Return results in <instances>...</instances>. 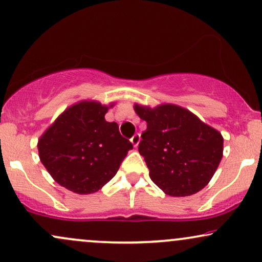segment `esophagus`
Listing matches in <instances>:
<instances>
[{"label":"esophagus","instance_id":"1","mask_svg":"<svg viewBox=\"0 0 262 262\" xmlns=\"http://www.w3.org/2000/svg\"><path fill=\"white\" fill-rule=\"evenodd\" d=\"M130 141H132V144L134 145V147H137L138 145H139V143H140V134H134L133 137H132V139H130Z\"/></svg>","mask_w":262,"mask_h":262}]
</instances>
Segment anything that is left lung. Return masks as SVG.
<instances>
[{"label":"left lung","mask_w":262,"mask_h":262,"mask_svg":"<svg viewBox=\"0 0 262 262\" xmlns=\"http://www.w3.org/2000/svg\"><path fill=\"white\" fill-rule=\"evenodd\" d=\"M134 111L147 124L139 152L151 181L171 196H189L206 187L223 156L221 133L172 103L154 108L135 103Z\"/></svg>","instance_id":"obj_1"}]
</instances>
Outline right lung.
Listing matches in <instances>:
<instances>
[{
	"label": "right lung",
	"mask_w": 262,
	"mask_h": 262,
	"mask_svg": "<svg viewBox=\"0 0 262 262\" xmlns=\"http://www.w3.org/2000/svg\"><path fill=\"white\" fill-rule=\"evenodd\" d=\"M112 106L94 100L74 103L40 137V161L59 185L73 193H96L115 177L133 149L117 123L105 119Z\"/></svg>",
	"instance_id": "obj_1"
}]
</instances>
